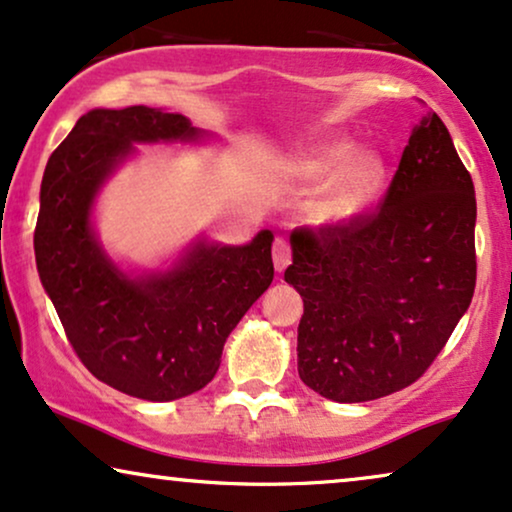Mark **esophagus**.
Masks as SVG:
<instances>
[{
  "instance_id": "34e87169",
  "label": "esophagus",
  "mask_w": 512,
  "mask_h": 512,
  "mask_svg": "<svg viewBox=\"0 0 512 512\" xmlns=\"http://www.w3.org/2000/svg\"><path fill=\"white\" fill-rule=\"evenodd\" d=\"M271 257H274V267H276V271H283V269L288 267L290 260H293V252H290L288 238L276 236L274 245H271Z\"/></svg>"
}]
</instances>
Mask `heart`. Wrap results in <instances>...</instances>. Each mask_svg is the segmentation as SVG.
I'll return each mask as SVG.
<instances>
[{
	"instance_id": "heart-1",
	"label": "heart",
	"mask_w": 512,
	"mask_h": 512,
	"mask_svg": "<svg viewBox=\"0 0 512 512\" xmlns=\"http://www.w3.org/2000/svg\"><path fill=\"white\" fill-rule=\"evenodd\" d=\"M331 196L326 200V217L333 222L359 215L371 203L385 179V163L375 153H357L347 141L321 148L312 160V172L319 177L334 174Z\"/></svg>"
}]
</instances>
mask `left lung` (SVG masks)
I'll return each mask as SVG.
<instances>
[{"label": "left lung", "mask_w": 512, "mask_h": 512, "mask_svg": "<svg viewBox=\"0 0 512 512\" xmlns=\"http://www.w3.org/2000/svg\"><path fill=\"white\" fill-rule=\"evenodd\" d=\"M475 186L449 129H413L373 215L290 234L283 278L302 295L297 373L321 397L357 404L428 371L475 293Z\"/></svg>", "instance_id": "obj_1"}]
</instances>
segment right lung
Wrapping results in <instances>:
<instances>
[{
	"label": "right lung",
	"instance_id": "right-lung-1",
	"mask_svg": "<svg viewBox=\"0 0 512 512\" xmlns=\"http://www.w3.org/2000/svg\"><path fill=\"white\" fill-rule=\"evenodd\" d=\"M184 115L96 108L51 153L42 177L35 260L75 354L94 378L148 401H172L215 378L224 342L274 278L271 231L248 245L196 243L172 269L127 276L92 231L103 181L134 144L196 141Z\"/></svg>",
	"mask_w": 512,
	"mask_h": 512
}]
</instances>
